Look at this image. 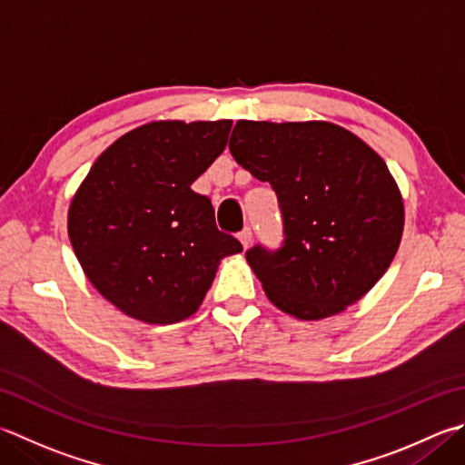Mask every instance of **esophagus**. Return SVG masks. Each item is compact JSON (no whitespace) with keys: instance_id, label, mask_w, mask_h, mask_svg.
Listing matches in <instances>:
<instances>
[{"instance_id":"obj_1","label":"esophagus","mask_w":465,"mask_h":465,"mask_svg":"<svg viewBox=\"0 0 465 465\" xmlns=\"http://www.w3.org/2000/svg\"><path fill=\"white\" fill-rule=\"evenodd\" d=\"M240 242L243 248H250L252 243V227H243V230L240 232Z\"/></svg>"}]
</instances>
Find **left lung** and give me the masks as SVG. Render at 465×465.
Masks as SVG:
<instances>
[{"label":"left lung","instance_id":"1","mask_svg":"<svg viewBox=\"0 0 465 465\" xmlns=\"http://www.w3.org/2000/svg\"><path fill=\"white\" fill-rule=\"evenodd\" d=\"M230 151L278 197L284 240L245 252L272 304L318 321L377 284L401 242L403 199L369 144L331 123L240 121Z\"/></svg>","mask_w":465,"mask_h":465}]
</instances>
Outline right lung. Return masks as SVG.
Segmentation results:
<instances>
[{"mask_svg": "<svg viewBox=\"0 0 465 465\" xmlns=\"http://www.w3.org/2000/svg\"><path fill=\"white\" fill-rule=\"evenodd\" d=\"M232 121L151 123L113 143L70 203L82 270L118 311L173 324L203 302L222 258L242 243L215 225L191 183L220 157Z\"/></svg>", "mask_w": 465, "mask_h": 465, "instance_id": "add662e5", "label": "right lung"}]
</instances>
